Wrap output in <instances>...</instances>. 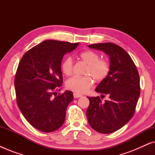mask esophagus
I'll use <instances>...</instances> for the list:
<instances>
[{
	"mask_svg": "<svg viewBox=\"0 0 155 155\" xmlns=\"http://www.w3.org/2000/svg\"><path fill=\"white\" fill-rule=\"evenodd\" d=\"M73 97H74V98L77 99V98H79V97H82V95L78 94V93H74V94H73Z\"/></svg>",
	"mask_w": 155,
	"mask_h": 155,
	"instance_id": "34e87169",
	"label": "esophagus"
}]
</instances>
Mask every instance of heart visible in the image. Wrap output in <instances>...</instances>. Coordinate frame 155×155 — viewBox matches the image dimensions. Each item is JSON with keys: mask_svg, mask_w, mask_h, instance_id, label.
Returning a JSON list of instances; mask_svg holds the SVG:
<instances>
[{"mask_svg": "<svg viewBox=\"0 0 155 155\" xmlns=\"http://www.w3.org/2000/svg\"><path fill=\"white\" fill-rule=\"evenodd\" d=\"M79 57L87 64L84 76H74L66 81V87L78 93H84L93 84V80L97 82L103 81L110 72V64L107 60L100 59V56L92 50H86L80 53ZM61 70L65 75L69 76L73 71V61L71 57H67L61 64Z\"/></svg>", "mask_w": 155, "mask_h": 155, "instance_id": "1", "label": "heart"}]
</instances>
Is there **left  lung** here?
Listing matches in <instances>:
<instances>
[{"mask_svg":"<svg viewBox=\"0 0 155 155\" xmlns=\"http://www.w3.org/2000/svg\"><path fill=\"white\" fill-rule=\"evenodd\" d=\"M89 47L104 52L109 56L110 72L95 89L99 97H88L90 105L86 115L94 130L108 134L122 128L134 115L140 94V77L137 68L129 54L113 43L94 44Z\"/></svg>","mask_w":155,"mask_h":155,"instance_id":"obj_1","label":"left lung"}]
</instances>
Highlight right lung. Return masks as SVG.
<instances>
[{
  "label": "right lung",
  "instance_id": "1",
  "mask_svg": "<svg viewBox=\"0 0 155 155\" xmlns=\"http://www.w3.org/2000/svg\"><path fill=\"white\" fill-rule=\"evenodd\" d=\"M78 44L46 40L21 58L15 78L17 103L24 117L37 130L53 132L65 121L73 94L68 90L56 93L63 81L61 61Z\"/></svg>",
  "mask_w": 155,
  "mask_h": 155
}]
</instances>
